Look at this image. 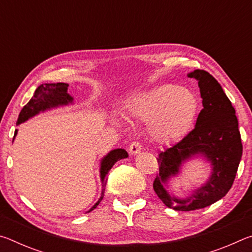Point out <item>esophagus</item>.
Listing matches in <instances>:
<instances>
[{
    "mask_svg": "<svg viewBox=\"0 0 252 252\" xmlns=\"http://www.w3.org/2000/svg\"><path fill=\"white\" fill-rule=\"evenodd\" d=\"M129 150H130V153H131V155H133V156L138 155V153H140V152H141V150H142V146H141V143L138 142V141L132 142V143L130 144Z\"/></svg>",
    "mask_w": 252,
    "mask_h": 252,
    "instance_id": "obj_1",
    "label": "esophagus"
}]
</instances>
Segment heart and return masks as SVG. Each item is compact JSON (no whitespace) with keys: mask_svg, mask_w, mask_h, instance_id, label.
<instances>
[{"mask_svg":"<svg viewBox=\"0 0 252 252\" xmlns=\"http://www.w3.org/2000/svg\"><path fill=\"white\" fill-rule=\"evenodd\" d=\"M126 110L130 118L148 123L153 141L168 144L189 131L198 114L199 100L191 90L165 83L131 96Z\"/></svg>","mask_w":252,"mask_h":252,"instance_id":"1","label":"heart"}]
</instances>
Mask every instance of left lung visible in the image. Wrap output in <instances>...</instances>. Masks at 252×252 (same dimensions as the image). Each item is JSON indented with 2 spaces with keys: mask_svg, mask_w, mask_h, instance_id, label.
<instances>
[{
  "mask_svg": "<svg viewBox=\"0 0 252 252\" xmlns=\"http://www.w3.org/2000/svg\"><path fill=\"white\" fill-rule=\"evenodd\" d=\"M188 76L198 81L203 109L194 129L180 142L159 153V173L153 181L161 201L177 211L202 209L223 198L234 181L242 156L236 110L218 81L203 70H194ZM197 156H203L211 163V177L186 198L170 194L166 189L169 178L180 173L185 161Z\"/></svg>",
  "mask_w": 252,
  "mask_h": 252,
  "instance_id": "8db88e82",
  "label": "left lung"
}]
</instances>
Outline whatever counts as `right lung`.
<instances>
[{"mask_svg":"<svg viewBox=\"0 0 252 252\" xmlns=\"http://www.w3.org/2000/svg\"><path fill=\"white\" fill-rule=\"evenodd\" d=\"M67 87H69V84L62 83V82L44 83V84H41L40 87H37V89L32 96V99L28 102L27 105L23 106L22 110H21L16 125L19 126L21 123L28 121L29 119L33 118L34 116H36V114H39L40 112H43V111L73 103V97L67 93ZM16 134H18V130H15L14 132V138ZM125 158H127V152L125 150V149H114V150L110 151L108 155L101 160L100 178H101L102 187H104L105 181H106V176H108L109 171L111 170V168L113 167L114 163L119 160L125 159ZM103 193L104 192L102 191L100 199L97 200V202L88 212L92 211L93 209H95L97 206H99L101 200L103 199Z\"/></svg>","mask_w":252,"mask_h":252,"instance_id":"add662e5","label":"right lung"}]
</instances>
